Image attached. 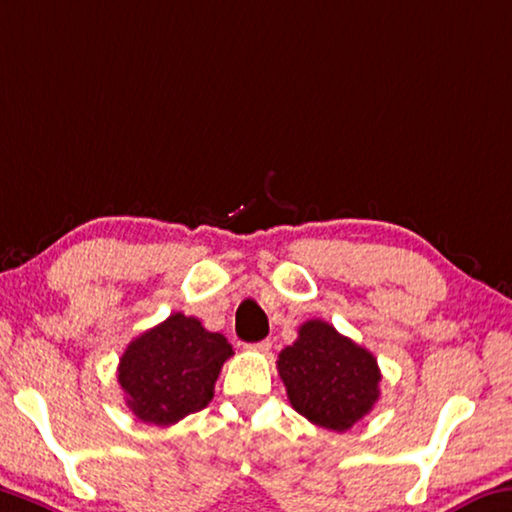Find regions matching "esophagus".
Wrapping results in <instances>:
<instances>
[{
    "instance_id": "obj_1",
    "label": "esophagus",
    "mask_w": 512,
    "mask_h": 512,
    "mask_svg": "<svg viewBox=\"0 0 512 512\" xmlns=\"http://www.w3.org/2000/svg\"><path fill=\"white\" fill-rule=\"evenodd\" d=\"M246 348H248V351H253V353H262V355H266V353L271 351V342H269V339H262V342L246 344Z\"/></svg>"
}]
</instances>
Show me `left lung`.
I'll return each instance as SVG.
<instances>
[{
  "instance_id": "obj_1",
  "label": "left lung",
  "mask_w": 512,
  "mask_h": 512,
  "mask_svg": "<svg viewBox=\"0 0 512 512\" xmlns=\"http://www.w3.org/2000/svg\"><path fill=\"white\" fill-rule=\"evenodd\" d=\"M278 373L298 415L328 431H348L380 396L376 358L321 319L305 321L282 348Z\"/></svg>"
}]
</instances>
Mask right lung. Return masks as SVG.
<instances>
[{
	"label": "right lung",
	"mask_w": 512,
	"mask_h": 512,
	"mask_svg": "<svg viewBox=\"0 0 512 512\" xmlns=\"http://www.w3.org/2000/svg\"><path fill=\"white\" fill-rule=\"evenodd\" d=\"M234 351L221 332L202 328L196 316L170 314L129 342L118 364L127 408L145 424L170 426L207 408L223 362Z\"/></svg>",
	"instance_id": "obj_1"
}]
</instances>
